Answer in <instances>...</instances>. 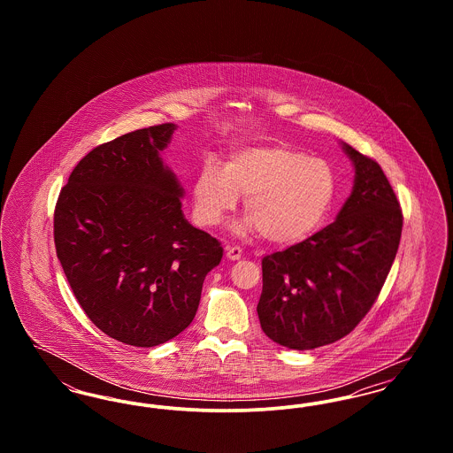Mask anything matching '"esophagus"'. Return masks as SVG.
<instances>
[{
	"label": "esophagus",
	"instance_id": "esophagus-1",
	"mask_svg": "<svg viewBox=\"0 0 453 453\" xmlns=\"http://www.w3.org/2000/svg\"><path fill=\"white\" fill-rule=\"evenodd\" d=\"M226 257L233 261L241 258L242 257V250L239 246H227L226 248Z\"/></svg>",
	"mask_w": 453,
	"mask_h": 453
}]
</instances>
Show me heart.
Instances as JSON below:
<instances>
[{
    "mask_svg": "<svg viewBox=\"0 0 453 453\" xmlns=\"http://www.w3.org/2000/svg\"><path fill=\"white\" fill-rule=\"evenodd\" d=\"M336 194L333 168L303 152L263 146L231 156L224 170L205 163L194 181V216L200 226H217L244 196L241 229H258L275 244L311 234L327 214Z\"/></svg>",
    "mask_w": 453,
    "mask_h": 453,
    "instance_id": "b5f03b06",
    "label": "heart"
}]
</instances>
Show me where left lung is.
I'll list each match as a JSON object with an SVG mask.
<instances>
[{
	"label": "left lung",
	"mask_w": 453,
	"mask_h": 453,
	"mask_svg": "<svg viewBox=\"0 0 453 453\" xmlns=\"http://www.w3.org/2000/svg\"><path fill=\"white\" fill-rule=\"evenodd\" d=\"M355 185L334 222L261 261L263 333L290 349L349 334L377 301L395 258L403 211L380 165L343 142Z\"/></svg>",
	"instance_id": "left-lung-1"
}]
</instances>
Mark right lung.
Listing matches in <instances>:
<instances>
[{
	"label": "right lung",
	"instance_id": "obj_1",
	"mask_svg": "<svg viewBox=\"0 0 453 453\" xmlns=\"http://www.w3.org/2000/svg\"><path fill=\"white\" fill-rule=\"evenodd\" d=\"M174 129L152 126L96 146L54 211L56 253L76 301L126 345H161L188 327L222 258L216 237L183 216V188L159 157Z\"/></svg>",
	"mask_w": 453,
	"mask_h": 453
}]
</instances>
